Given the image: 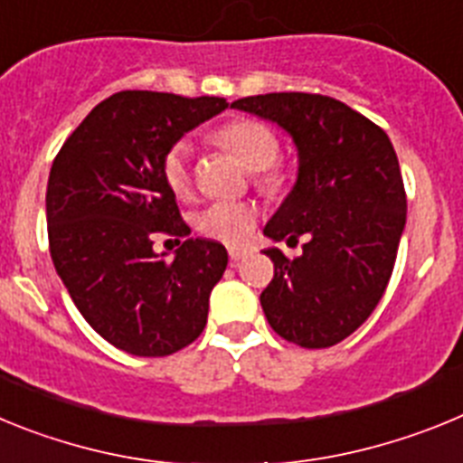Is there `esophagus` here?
<instances>
[{"mask_svg":"<svg viewBox=\"0 0 463 463\" xmlns=\"http://www.w3.org/2000/svg\"><path fill=\"white\" fill-rule=\"evenodd\" d=\"M245 255H248V252L245 250H239V248H232V250H229V260L234 261H241V260H245Z\"/></svg>","mask_w":463,"mask_h":463,"instance_id":"obj_1","label":"esophagus"}]
</instances>
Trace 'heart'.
Here are the masks:
<instances>
[{"label": "heart", "instance_id": "1", "mask_svg": "<svg viewBox=\"0 0 463 463\" xmlns=\"http://www.w3.org/2000/svg\"><path fill=\"white\" fill-rule=\"evenodd\" d=\"M215 141L222 148L232 150L248 169L257 171V183L267 192H278L288 185V171L276 165L278 137L269 125L241 118L220 127L215 132ZM190 155V146L181 141L166 150L162 162V175L178 199H185L192 192ZM257 222H260V208L250 202H213L196 213L194 218L196 229L203 236L232 248L248 243L255 234Z\"/></svg>", "mask_w": 463, "mask_h": 463}]
</instances>
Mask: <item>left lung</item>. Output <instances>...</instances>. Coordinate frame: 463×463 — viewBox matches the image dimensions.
Wrapping results in <instances>:
<instances>
[{"mask_svg":"<svg viewBox=\"0 0 463 463\" xmlns=\"http://www.w3.org/2000/svg\"><path fill=\"white\" fill-rule=\"evenodd\" d=\"M276 122L297 146L298 171L264 227L278 248L273 280L260 301L278 336L301 347H329L366 322L383 298L406 227V192L390 137L343 101L308 92H271L232 104Z\"/></svg>","mask_w":463,"mask_h":463,"instance_id":"obj_1","label":"left lung"}]
</instances>
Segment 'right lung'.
<instances>
[{
  "label": "right lung",
  "mask_w": 463,
  "mask_h": 463,
  "mask_svg": "<svg viewBox=\"0 0 463 463\" xmlns=\"http://www.w3.org/2000/svg\"><path fill=\"white\" fill-rule=\"evenodd\" d=\"M227 106L222 97L118 92L90 110L52 162L46 218L55 271L88 325L125 353L166 357L206 326L227 250L187 239L162 162ZM155 233L186 239L171 262L152 250Z\"/></svg>",
  "instance_id": "right-lung-1"
}]
</instances>
